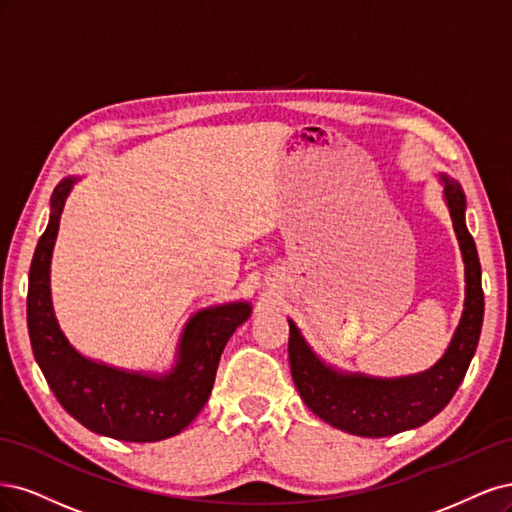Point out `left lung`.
Returning a JSON list of instances; mask_svg holds the SVG:
<instances>
[{
	"mask_svg": "<svg viewBox=\"0 0 512 512\" xmlns=\"http://www.w3.org/2000/svg\"><path fill=\"white\" fill-rule=\"evenodd\" d=\"M440 180L461 257L466 263V302L449 349L436 366L402 378L344 374L325 366L289 319V364L293 383L304 404L338 430L366 438H383L427 423L451 402L474 357L485 315L481 261L466 227L464 191L449 176L440 174Z\"/></svg>",
	"mask_w": 512,
	"mask_h": 512,
	"instance_id": "left-lung-1",
	"label": "left lung"
}]
</instances>
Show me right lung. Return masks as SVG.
<instances>
[{
	"mask_svg": "<svg viewBox=\"0 0 512 512\" xmlns=\"http://www.w3.org/2000/svg\"><path fill=\"white\" fill-rule=\"evenodd\" d=\"M76 178H63L51 200V219L29 268L27 327L38 366L59 404L87 430L125 442L176 436L200 415L227 340L251 317L249 302L200 310L185 325L172 372H127L82 357L63 336L51 302V257L65 197Z\"/></svg>",
	"mask_w": 512,
	"mask_h": 512,
	"instance_id": "obj_1",
	"label": "right lung"
}]
</instances>
